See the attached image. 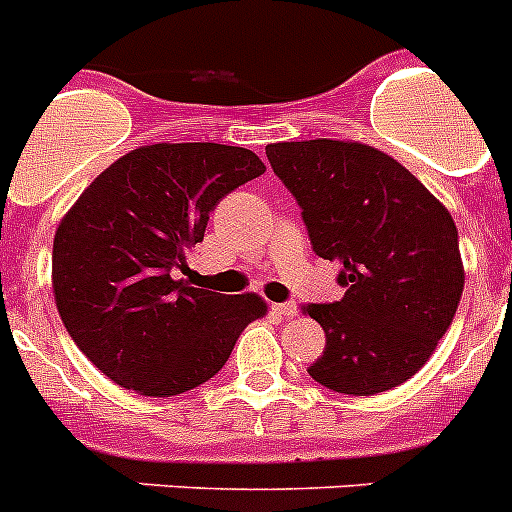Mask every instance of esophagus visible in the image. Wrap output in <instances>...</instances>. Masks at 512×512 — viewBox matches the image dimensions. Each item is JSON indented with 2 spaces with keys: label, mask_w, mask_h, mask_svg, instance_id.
<instances>
[{
  "label": "esophagus",
  "mask_w": 512,
  "mask_h": 512,
  "mask_svg": "<svg viewBox=\"0 0 512 512\" xmlns=\"http://www.w3.org/2000/svg\"><path fill=\"white\" fill-rule=\"evenodd\" d=\"M274 310L279 312V315H282V318H297V302H282V305H274Z\"/></svg>",
  "instance_id": "esophagus-1"
}]
</instances>
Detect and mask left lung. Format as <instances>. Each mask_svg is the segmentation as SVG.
I'll use <instances>...</instances> for the list:
<instances>
[{"instance_id":"1","label":"left lung","mask_w":512,"mask_h":512,"mask_svg":"<svg viewBox=\"0 0 512 512\" xmlns=\"http://www.w3.org/2000/svg\"><path fill=\"white\" fill-rule=\"evenodd\" d=\"M302 210L312 251L341 264L338 302L307 305L325 351L307 374L341 395H379L431 359L464 292L449 210L387 153L343 140L266 146Z\"/></svg>"}]
</instances>
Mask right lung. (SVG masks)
I'll return each instance as SVG.
<instances>
[{
    "instance_id": "1",
    "label": "right lung",
    "mask_w": 512,
    "mask_h": 512,
    "mask_svg": "<svg viewBox=\"0 0 512 512\" xmlns=\"http://www.w3.org/2000/svg\"><path fill=\"white\" fill-rule=\"evenodd\" d=\"M264 174L248 148L156 143L89 184L53 238L58 315L79 351L125 390L171 397L215 377L256 295L189 287L187 253L225 194Z\"/></svg>"
}]
</instances>
